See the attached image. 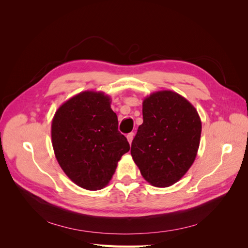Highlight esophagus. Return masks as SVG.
Returning <instances> with one entry per match:
<instances>
[{"label": "esophagus", "mask_w": 248, "mask_h": 248, "mask_svg": "<svg viewBox=\"0 0 248 248\" xmlns=\"http://www.w3.org/2000/svg\"><path fill=\"white\" fill-rule=\"evenodd\" d=\"M133 137H134V133H133V132H130V133L127 134V137H126V138H127V140H128L129 144H131V142H132Z\"/></svg>", "instance_id": "obj_1"}]
</instances>
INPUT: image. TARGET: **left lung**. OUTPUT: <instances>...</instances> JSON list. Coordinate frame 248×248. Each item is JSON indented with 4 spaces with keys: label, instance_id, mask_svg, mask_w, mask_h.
<instances>
[{
    "label": "left lung",
    "instance_id": "obj_1",
    "mask_svg": "<svg viewBox=\"0 0 248 248\" xmlns=\"http://www.w3.org/2000/svg\"><path fill=\"white\" fill-rule=\"evenodd\" d=\"M142 118L131 144L141 176L155 187L178 182L196 159L202 132L197 109L172 91H158L142 101Z\"/></svg>",
    "mask_w": 248,
    "mask_h": 248
}]
</instances>
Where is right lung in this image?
Returning <instances> with one entry per match:
<instances>
[{
  "label": "right lung",
  "instance_id": "obj_1",
  "mask_svg": "<svg viewBox=\"0 0 248 248\" xmlns=\"http://www.w3.org/2000/svg\"><path fill=\"white\" fill-rule=\"evenodd\" d=\"M51 141L65 174L88 190L106 187L118 161L130 149L118 130L110 98L94 91L73 96L58 108L51 123Z\"/></svg>",
  "mask_w": 248,
  "mask_h": 248
}]
</instances>
